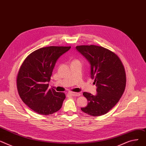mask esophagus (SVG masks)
<instances>
[{
  "label": "esophagus",
  "mask_w": 146,
  "mask_h": 146,
  "mask_svg": "<svg viewBox=\"0 0 146 146\" xmlns=\"http://www.w3.org/2000/svg\"><path fill=\"white\" fill-rule=\"evenodd\" d=\"M70 95H71L72 96H75V97H78L81 96V94L80 92H70L69 93Z\"/></svg>",
  "instance_id": "obj_1"
}]
</instances>
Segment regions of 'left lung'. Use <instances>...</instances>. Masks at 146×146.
I'll return each instance as SVG.
<instances>
[{"label":"left lung","mask_w":146,"mask_h":146,"mask_svg":"<svg viewBox=\"0 0 146 146\" xmlns=\"http://www.w3.org/2000/svg\"><path fill=\"white\" fill-rule=\"evenodd\" d=\"M76 49L90 64L91 77L96 84V96L84 92L88 104L81 108L92 116L106 114L121 97L126 84L125 72L121 60L112 51L96 45H81Z\"/></svg>","instance_id":"obj_1"}]
</instances>
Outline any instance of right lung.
<instances>
[{
  "label": "right lung",
  "instance_id": "obj_1",
  "mask_svg": "<svg viewBox=\"0 0 146 146\" xmlns=\"http://www.w3.org/2000/svg\"><path fill=\"white\" fill-rule=\"evenodd\" d=\"M71 46H51L32 52L25 59L17 76V88L24 103L35 113L52 114L60 110L64 92L49 89L48 82L58 58Z\"/></svg>",
  "mask_w": 146,
  "mask_h": 146
}]
</instances>
